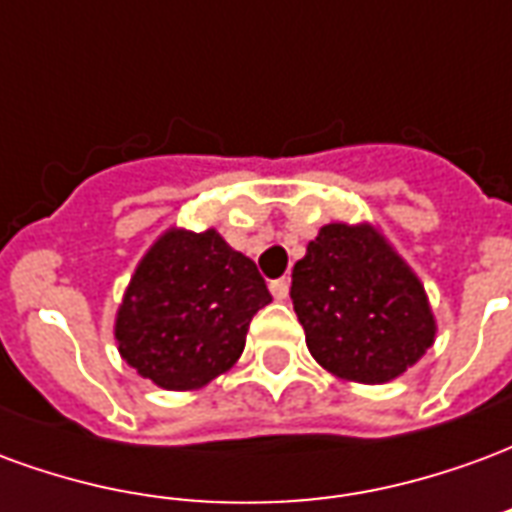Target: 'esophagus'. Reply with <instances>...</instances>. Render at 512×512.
Wrapping results in <instances>:
<instances>
[{
	"label": "esophagus",
	"instance_id": "1",
	"mask_svg": "<svg viewBox=\"0 0 512 512\" xmlns=\"http://www.w3.org/2000/svg\"><path fill=\"white\" fill-rule=\"evenodd\" d=\"M268 288H271V296H274V299L285 301V299H288V293H290V279L288 277L274 279V282H271Z\"/></svg>",
	"mask_w": 512,
	"mask_h": 512
}]
</instances>
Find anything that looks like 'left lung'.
I'll use <instances>...</instances> for the list:
<instances>
[{"instance_id":"left-lung-1","label":"left lung","mask_w":512,"mask_h":512,"mask_svg":"<svg viewBox=\"0 0 512 512\" xmlns=\"http://www.w3.org/2000/svg\"><path fill=\"white\" fill-rule=\"evenodd\" d=\"M293 310L315 362L345 381L386 384L433 345L414 271L370 224H326L293 266Z\"/></svg>"}]
</instances>
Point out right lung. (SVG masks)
I'll list each match as a JSON object with an SVG mask.
<instances>
[{"label": "right lung", "mask_w": 512, "mask_h": 512, "mask_svg": "<svg viewBox=\"0 0 512 512\" xmlns=\"http://www.w3.org/2000/svg\"><path fill=\"white\" fill-rule=\"evenodd\" d=\"M271 293L216 230H169L150 246L117 310L120 356L161 389H200L238 362Z\"/></svg>", "instance_id": "add662e5"}]
</instances>
